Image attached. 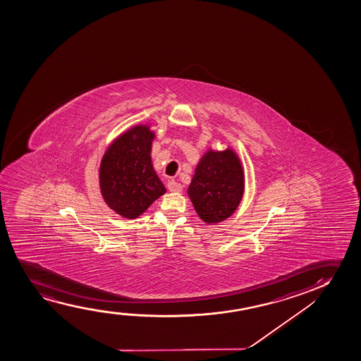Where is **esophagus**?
Wrapping results in <instances>:
<instances>
[{
    "label": "esophagus",
    "instance_id": "34e87169",
    "mask_svg": "<svg viewBox=\"0 0 361 361\" xmlns=\"http://www.w3.org/2000/svg\"><path fill=\"white\" fill-rule=\"evenodd\" d=\"M168 188L169 191H171V192H180L183 190V185L175 180H170L168 183Z\"/></svg>",
    "mask_w": 361,
    "mask_h": 361
}]
</instances>
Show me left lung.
Returning a JSON list of instances; mask_svg holds the SVG:
<instances>
[{
	"label": "left lung",
	"mask_w": 361,
	"mask_h": 361,
	"mask_svg": "<svg viewBox=\"0 0 361 361\" xmlns=\"http://www.w3.org/2000/svg\"><path fill=\"white\" fill-rule=\"evenodd\" d=\"M243 192L242 164L231 149L204 154L188 190L198 216L209 224L231 217L242 201Z\"/></svg>",
	"instance_id": "left-lung-1"
}]
</instances>
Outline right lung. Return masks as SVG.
Here are the masks:
<instances>
[{"label":"right lung","instance_id":"add662e5","mask_svg":"<svg viewBox=\"0 0 361 361\" xmlns=\"http://www.w3.org/2000/svg\"><path fill=\"white\" fill-rule=\"evenodd\" d=\"M153 139L149 127L135 126L111 144L101 161V192L109 208L122 217H139L166 192L152 164Z\"/></svg>","mask_w":361,"mask_h":361}]
</instances>
